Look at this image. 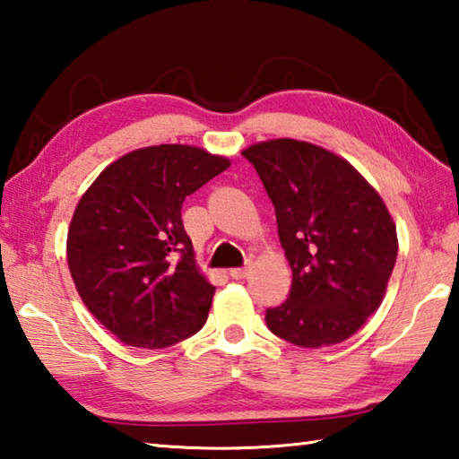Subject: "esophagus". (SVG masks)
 Wrapping results in <instances>:
<instances>
[{
  "label": "esophagus",
  "instance_id": "obj_1",
  "mask_svg": "<svg viewBox=\"0 0 459 459\" xmlns=\"http://www.w3.org/2000/svg\"><path fill=\"white\" fill-rule=\"evenodd\" d=\"M229 275H230L232 279H243V277L248 275V267H235V269H230Z\"/></svg>",
  "mask_w": 459,
  "mask_h": 459
}]
</instances>
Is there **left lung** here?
<instances>
[{
    "mask_svg": "<svg viewBox=\"0 0 459 459\" xmlns=\"http://www.w3.org/2000/svg\"><path fill=\"white\" fill-rule=\"evenodd\" d=\"M275 206L293 271L291 291L269 307L275 336L301 348L340 344L375 314L397 261V229L378 192L324 147L271 139L243 152Z\"/></svg>",
    "mask_w": 459,
    "mask_h": 459,
    "instance_id": "left-lung-1",
    "label": "left lung"
}]
</instances>
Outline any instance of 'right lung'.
<instances>
[{
  "label": "right lung",
  "instance_id": "right-lung-1",
  "mask_svg": "<svg viewBox=\"0 0 459 459\" xmlns=\"http://www.w3.org/2000/svg\"><path fill=\"white\" fill-rule=\"evenodd\" d=\"M230 166L192 145H152L107 166L73 214L66 257L89 312L121 342L166 348L204 325L216 287L194 261L186 196Z\"/></svg>",
  "mask_w": 459,
  "mask_h": 459
}]
</instances>
